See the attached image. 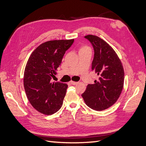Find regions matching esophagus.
Listing matches in <instances>:
<instances>
[{
    "label": "esophagus",
    "mask_w": 146,
    "mask_h": 146,
    "mask_svg": "<svg viewBox=\"0 0 146 146\" xmlns=\"http://www.w3.org/2000/svg\"><path fill=\"white\" fill-rule=\"evenodd\" d=\"M70 83L71 84V85H77V84L78 83V82H73V81H70Z\"/></svg>",
    "instance_id": "34e87169"
}]
</instances>
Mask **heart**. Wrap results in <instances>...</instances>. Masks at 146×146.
Instances as JSON below:
<instances>
[{
	"label": "heart",
	"mask_w": 146,
	"mask_h": 146,
	"mask_svg": "<svg viewBox=\"0 0 146 146\" xmlns=\"http://www.w3.org/2000/svg\"><path fill=\"white\" fill-rule=\"evenodd\" d=\"M87 49H90V48L88 47V46H83L81 47V48L80 49V51H82V50H87Z\"/></svg>",
	"instance_id": "1"
}]
</instances>
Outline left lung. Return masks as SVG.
I'll use <instances>...</instances> for the list:
<instances>
[{
  "label": "left lung",
  "instance_id": "8db88e82",
  "mask_svg": "<svg viewBox=\"0 0 146 146\" xmlns=\"http://www.w3.org/2000/svg\"><path fill=\"white\" fill-rule=\"evenodd\" d=\"M85 38L93 47L91 68L98 75L99 79L94 84L88 85L82 96L90 108L102 111L112 106L120 96L124 71L116 53L107 42L95 35H86Z\"/></svg>",
  "mask_w": 146,
  "mask_h": 146
}]
</instances>
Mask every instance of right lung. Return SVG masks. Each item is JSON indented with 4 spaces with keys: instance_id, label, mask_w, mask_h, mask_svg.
<instances>
[{
    "instance_id": "add662e5",
    "label": "right lung",
    "mask_w": 146,
    "mask_h": 146,
    "mask_svg": "<svg viewBox=\"0 0 146 146\" xmlns=\"http://www.w3.org/2000/svg\"><path fill=\"white\" fill-rule=\"evenodd\" d=\"M74 41L72 39L45 42L29 57L24 70V89L30 103L39 113L50 115L63 105L68 85L52 82L51 79Z\"/></svg>"
}]
</instances>
